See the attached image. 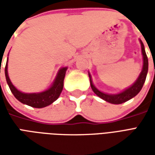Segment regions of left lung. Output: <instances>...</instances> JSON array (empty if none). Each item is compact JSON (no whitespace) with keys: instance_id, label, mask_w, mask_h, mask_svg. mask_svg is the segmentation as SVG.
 Returning a JSON list of instances; mask_svg holds the SVG:
<instances>
[{"instance_id":"obj_1","label":"left lung","mask_w":155,"mask_h":155,"mask_svg":"<svg viewBox=\"0 0 155 155\" xmlns=\"http://www.w3.org/2000/svg\"><path fill=\"white\" fill-rule=\"evenodd\" d=\"M140 44H141V50H142V54H143V64L142 71L140 73V76L137 79L135 83L131 85L130 88L126 89L125 91L121 92L120 94H104L103 92H101L98 91L96 88L94 87V84L92 83V80H91V74H89V77H90V81H91V86L92 91H94V94H97L98 96L101 99H103L104 101H107L109 103L114 104H122L125 101H130V99L134 97L135 95L139 94V92L141 91V89L143 87L144 81L146 80L147 73H148V67H149V62H148V57H147L146 53H145V50H144V46L142 41H140Z\"/></svg>"}]
</instances>
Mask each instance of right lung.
<instances>
[{"instance_id": "add662e5", "label": "right lung", "mask_w": 155, "mask_h": 155, "mask_svg": "<svg viewBox=\"0 0 155 155\" xmlns=\"http://www.w3.org/2000/svg\"><path fill=\"white\" fill-rule=\"evenodd\" d=\"M7 61H6V64H5V67L6 82L8 84L9 88L12 91V93L14 94V96L20 102L34 108H44L52 104L54 101H56L59 98L61 91L63 90L64 75H65L67 67L61 68L60 71L58 72L57 76L55 78L53 84L51 85L50 89H48L47 91H43L41 93H37V94L36 93L25 94V93H22L21 91H19L10 81L8 72H7Z\"/></svg>"}]
</instances>
